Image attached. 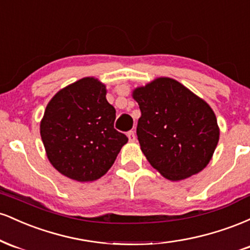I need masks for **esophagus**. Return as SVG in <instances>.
Listing matches in <instances>:
<instances>
[{"label":"esophagus","instance_id":"obj_1","mask_svg":"<svg viewBox=\"0 0 250 250\" xmlns=\"http://www.w3.org/2000/svg\"><path fill=\"white\" fill-rule=\"evenodd\" d=\"M127 136H128L129 141H130V142H134V141H135V139H136V136H135V133H134L133 130L128 131V133H127Z\"/></svg>","mask_w":250,"mask_h":250}]
</instances>
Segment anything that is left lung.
I'll return each instance as SVG.
<instances>
[{
    "mask_svg": "<svg viewBox=\"0 0 250 250\" xmlns=\"http://www.w3.org/2000/svg\"><path fill=\"white\" fill-rule=\"evenodd\" d=\"M133 97L141 110L136 128L141 150L162 176L180 181L206 168L220 137L207 102L169 77L136 88Z\"/></svg>",
    "mask_w": 250,
    "mask_h": 250,
    "instance_id": "1",
    "label": "left lung"
}]
</instances>
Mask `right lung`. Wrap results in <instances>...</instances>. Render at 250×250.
Segmentation results:
<instances>
[{
	"label": "right lung",
	"instance_id": "obj_1",
	"mask_svg": "<svg viewBox=\"0 0 250 250\" xmlns=\"http://www.w3.org/2000/svg\"><path fill=\"white\" fill-rule=\"evenodd\" d=\"M105 85L84 77L48 103L40 125L43 146L56 170L79 182L95 181L115 162L128 137L114 128L115 108Z\"/></svg>",
	"mask_w": 250,
	"mask_h": 250
}]
</instances>
